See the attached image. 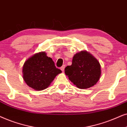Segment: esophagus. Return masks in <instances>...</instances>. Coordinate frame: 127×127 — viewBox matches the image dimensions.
Returning a JSON list of instances; mask_svg holds the SVG:
<instances>
[{
	"mask_svg": "<svg viewBox=\"0 0 127 127\" xmlns=\"http://www.w3.org/2000/svg\"><path fill=\"white\" fill-rule=\"evenodd\" d=\"M64 68H65V65H62V66L60 67V70H62L63 72L64 71Z\"/></svg>",
	"mask_w": 127,
	"mask_h": 127,
	"instance_id": "esophagus-1",
	"label": "esophagus"
}]
</instances>
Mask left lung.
<instances>
[{
    "instance_id": "1",
    "label": "left lung",
    "mask_w": 127,
    "mask_h": 127,
    "mask_svg": "<svg viewBox=\"0 0 127 127\" xmlns=\"http://www.w3.org/2000/svg\"><path fill=\"white\" fill-rule=\"evenodd\" d=\"M65 75L79 89H88L97 83L101 75L99 61L87 50L74 55L72 64L65 68Z\"/></svg>"
}]
</instances>
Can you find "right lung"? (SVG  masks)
<instances>
[{
    "instance_id": "1",
    "label": "right lung",
    "mask_w": 127,
    "mask_h": 127,
    "mask_svg": "<svg viewBox=\"0 0 127 127\" xmlns=\"http://www.w3.org/2000/svg\"><path fill=\"white\" fill-rule=\"evenodd\" d=\"M61 72L45 52L33 55L25 61L23 67L24 80L27 85L36 91L46 89Z\"/></svg>"
}]
</instances>
